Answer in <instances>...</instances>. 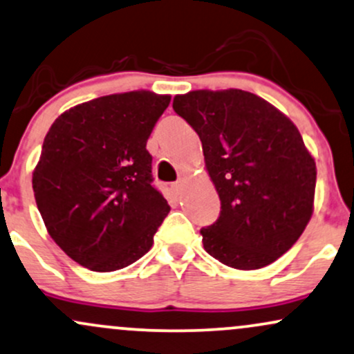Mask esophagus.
<instances>
[{
    "mask_svg": "<svg viewBox=\"0 0 354 354\" xmlns=\"http://www.w3.org/2000/svg\"><path fill=\"white\" fill-rule=\"evenodd\" d=\"M182 187H184V180H177V182H174V184H172L174 192H177V194L182 192Z\"/></svg>",
    "mask_w": 354,
    "mask_h": 354,
    "instance_id": "obj_1",
    "label": "esophagus"
}]
</instances>
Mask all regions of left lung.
Segmentation results:
<instances>
[{
    "mask_svg": "<svg viewBox=\"0 0 354 354\" xmlns=\"http://www.w3.org/2000/svg\"><path fill=\"white\" fill-rule=\"evenodd\" d=\"M172 107L201 137L222 205L217 222L201 230L205 252L236 270L273 263L313 215L317 164L300 131L242 89L190 91Z\"/></svg>",
    "mask_w": 354,
    "mask_h": 354,
    "instance_id": "8db88e82",
    "label": "left lung"
}]
</instances>
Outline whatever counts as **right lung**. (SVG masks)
<instances>
[{
  "instance_id": "1",
  "label": "right lung",
  "mask_w": 354,
  "mask_h": 354,
  "mask_svg": "<svg viewBox=\"0 0 354 354\" xmlns=\"http://www.w3.org/2000/svg\"><path fill=\"white\" fill-rule=\"evenodd\" d=\"M170 95H102L53 122L32 170L36 205L66 255L93 272L129 267L151 250L170 207L152 187L145 149Z\"/></svg>"
}]
</instances>
